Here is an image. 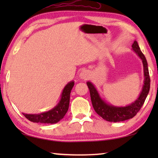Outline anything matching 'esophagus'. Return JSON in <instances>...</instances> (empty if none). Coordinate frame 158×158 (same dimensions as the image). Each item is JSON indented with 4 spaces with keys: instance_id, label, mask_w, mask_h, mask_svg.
Returning a JSON list of instances; mask_svg holds the SVG:
<instances>
[{
    "instance_id": "34e87169",
    "label": "esophagus",
    "mask_w": 158,
    "mask_h": 158,
    "mask_svg": "<svg viewBox=\"0 0 158 158\" xmlns=\"http://www.w3.org/2000/svg\"><path fill=\"white\" fill-rule=\"evenodd\" d=\"M80 76L82 79H87L88 77V73L87 72H85V71H83L81 73V75H80Z\"/></svg>"
}]
</instances>
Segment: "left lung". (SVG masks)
Returning <instances> with one entry per match:
<instances>
[{
    "mask_svg": "<svg viewBox=\"0 0 158 158\" xmlns=\"http://www.w3.org/2000/svg\"><path fill=\"white\" fill-rule=\"evenodd\" d=\"M132 49L139 56L142 60L144 68V85L142 92L140 93L139 96L132 103L126 106H114L108 104L101 98L98 91L95 86L90 83L87 82V85L90 90V98L93 107L95 111L101 116L103 119L110 122H118L129 119L133 118L138 113L144 104V101L148 96L150 88V77L149 74L148 62L143 53L140 50L137 41H135L132 44Z\"/></svg>",
    "mask_w": 158,
    "mask_h": 158,
    "instance_id": "left-lung-1",
    "label": "left lung"
}]
</instances>
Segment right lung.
Returning <instances> with one entry per match:
<instances>
[{"mask_svg":"<svg viewBox=\"0 0 158 158\" xmlns=\"http://www.w3.org/2000/svg\"><path fill=\"white\" fill-rule=\"evenodd\" d=\"M73 86H74V82L73 81H71L67 84L62 90L61 99H60V102L52 109L38 114H23V116L30 122L34 123L55 124V123L60 122L64 117L68 110L70 93Z\"/></svg>","mask_w":158,"mask_h":158,"instance_id":"obj_1","label":"right lung"}]
</instances>
